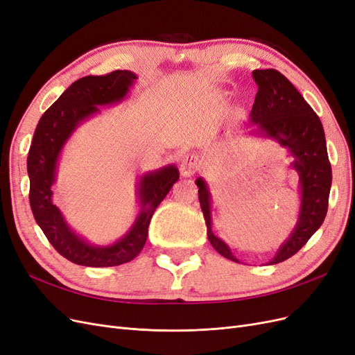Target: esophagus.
Instances as JSON below:
<instances>
[{
	"mask_svg": "<svg viewBox=\"0 0 355 355\" xmlns=\"http://www.w3.org/2000/svg\"><path fill=\"white\" fill-rule=\"evenodd\" d=\"M198 167H200V163H198L197 155L189 154L180 163V173L184 178H191L197 173Z\"/></svg>",
	"mask_w": 355,
	"mask_h": 355,
	"instance_id": "1",
	"label": "esophagus"
}]
</instances>
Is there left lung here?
Returning <instances> with one entry per match:
<instances>
[{
  "mask_svg": "<svg viewBox=\"0 0 355 355\" xmlns=\"http://www.w3.org/2000/svg\"><path fill=\"white\" fill-rule=\"evenodd\" d=\"M253 80L257 84V93L250 112L252 130L249 135L274 139L286 148L293 157L292 167L299 175L297 222L287 240L268 262L275 265L302 249L324 222L331 187V166L323 124L295 85L275 69H256ZM196 184L210 244L223 257L239 262L230 245L211 231V196L207 182L198 178Z\"/></svg>",
  "mask_w": 355,
  "mask_h": 355,
  "instance_id": "8db88e82",
  "label": "left lung"
}]
</instances>
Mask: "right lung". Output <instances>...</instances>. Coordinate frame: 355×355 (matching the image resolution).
Here are the masks:
<instances>
[{
	"instance_id": "right-lung-1",
	"label": "right lung",
	"mask_w": 355,
	"mask_h": 355,
	"mask_svg": "<svg viewBox=\"0 0 355 355\" xmlns=\"http://www.w3.org/2000/svg\"><path fill=\"white\" fill-rule=\"evenodd\" d=\"M137 80L132 71H114L106 75H89L72 83L60 98L42 114L28 154L29 202L34 218L51 245L68 261L83 266H116L141 253L148 237V227L155 209L179 179V170L170 164L144 173L137 180L139 213L132 227L108 245L92 244L75 232L53 202L59 158L73 132L102 106L123 102Z\"/></svg>"
}]
</instances>
